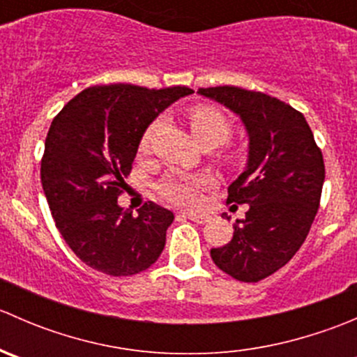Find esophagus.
<instances>
[{"instance_id":"34e87169","label":"esophagus","mask_w":357,"mask_h":357,"mask_svg":"<svg viewBox=\"0 0 357 357\" xmlns=\"http://www.w3.org/2000/svg\"><path fill=\"white\" fill-rule=\"evenodd\" d=\"M186 218L190 219V221L197 222V225H204V222H207V215H199V214H186Z\"/></svg>"}]
</instances>
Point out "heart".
<instances>
[{"label":"heart","mask_w":357,"mask_h":357,"mask_svg":"<svg viewBox=\"0 0 357 357\" xmlns=\"http://www.w3.org/2000/svg\"><path fill=\"white\" fill-rule=\"evenodd\" d=\"M190 128L199 143L226 142L231 132V124L221 110L211 105H197L190 110ZM157 128L153 122L142 138V149H149L150 139ZM212 179L207 174H169L157 185L158 193L171 204L185 208H197L202 205V192L211 186Z\"/></svg>","instance_id":"1"}]
</instances>
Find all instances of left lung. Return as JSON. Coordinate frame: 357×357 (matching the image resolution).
Returning <instances> with one entry per match:
<instances>
[{
  "mask_svg": "<svg viewBox=\"0 0 357 357\" xmlns=\"http://www.w3.org/2000/svg\"><path fill=\"white\" fill-rule=\"evenodd\" d=\"M242 119L247 167L228 186V204H247L231 242L212 248L214 264L255 283L287 264L311 229L321 199L325 162L305 117L285 102L236 86L200 88Z\"/></svg>",
  "mask_w": 357,
  "mask_h": 357,
  "instance_id": "8db88e82",
  "label": "left lung"
}]
</instances>
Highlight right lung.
<instances>
[{
  "label": "right lung",
  "mask_w": 357,
  "mask_h": 357,
  "mask_svg": "<svg viewBox=\"0 0 357 357\" xmlns=\"http://www.w3.org/2000/svg\"><path fill=\"white\" fill-rule=\"evenodd\" d=\"M192 93L186 86H93L53 119L41 160L43 190L60 235L89 268L131 276L149 269L164 250L174 214L153 202L132 214L117 199L143 132Z\"/></svg>",
  "instance_id": "right-lung-1"
}]
</instances>
